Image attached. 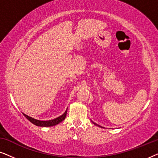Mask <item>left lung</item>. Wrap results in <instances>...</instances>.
<instances>
[{
  "label": "left lung",
  "mask_w": 158,
  "mask_h": 158,
  "mask_svg": "<svg viewBox=\"0 0 158 158\" xmlns=\"http://www.w3.org/2000/svg\"><path fill=\"white\" fill-rule=\"evenodd\" d=\"M94 123V124H95V125H96V126H98V127H101V128H103V127H102L101 126H100V125H98V124H96V123H94V122H93Z\"/></svg>",
  "instance_id": "1"
}]
</instances>
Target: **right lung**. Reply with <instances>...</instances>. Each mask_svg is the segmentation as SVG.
Masks as SVG:
<instances>
[{
    "label": "right lung",
    "mask_w": 158,
    "mask_h": 158,
    "mask_svg": "<svg viewBox=\"0 0 158 158\" xmlns=\"http://www.w3.org/2000/svg\"><path fill=\"white\" fill-rule=\"evenodd\" d=\"M67 111H68V109L66 110L65 112L61 115L59 117L56 118H54L52 120H49V121H40V120H37V119H35V118H32V117H30V116H27V114H23V116H25L26 118H27L28 120L29 121V122H31L32 124H34V125H36V126H38V127H52V126H55V125H57L60 123L61 122H62L64 118L66 117V115H67Z\"/></svg>",
    "instance_id": "1"
}]
</instances>
